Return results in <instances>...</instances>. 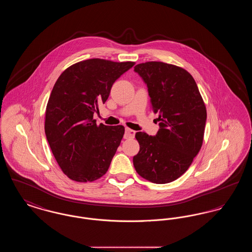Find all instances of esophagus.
Listing matches in <instances>:
<instances>
[{
	"instance_id": "1",
	"label": "esophagus",
	"mask_w": 252,
	"mask_h": 252,
	"mask_svg": "<svg viewBox=\"0 0 252 252\" xmlns=\"http://www.w3.org/2000/svg\"><path fill=\"white\" fill-rule=\"evenodd\" d=\"M134 136H135V131L134 130H132L130 128H126V131H125V136H124V138L125 139H132V138H134Z\"/></svg>"
}]
</instances>
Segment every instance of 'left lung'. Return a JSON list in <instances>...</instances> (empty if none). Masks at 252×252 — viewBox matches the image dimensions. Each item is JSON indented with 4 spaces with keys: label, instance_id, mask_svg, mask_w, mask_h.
<instances>
[{
    "label": "left lung",
    "instance_id": "left-lung-1",
    "mask_svg": "<svg viewBox=\"0 0 252 252\" xmlns=\"http://www.w3.org/2000/svg\"><path fill=\"white\" fill-rule=\"evenodd\" d=\"M147 86L151 109L158 114L156 136L137 132L140 151L136 172L157 184L179 179L203 144L207 111L193 77L186 70L159 61L134 67Z\"/></svg>",
    "mask_w": 252,
    "mask_h": 252
}]
</instances>
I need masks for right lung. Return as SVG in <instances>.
<instances>
[{"mask_svg": "<svg viewBox=\"0 0 252 252\" xmlns=\"http://www.w3.org/2000/svg\"><path fill=\"white\" fill-rule=\"evenodd\" d=\"M135 63L92 59L77 62L60 74L49 98L44 129L62 172L78 182L94 181L110 165L125 134L123 126L94 120L113 83Z\"/></svg>", "mask_w": 252, "mask_h": 252, "instance_id": "add662e5", "label": "right lung"}]
</instances>
